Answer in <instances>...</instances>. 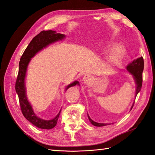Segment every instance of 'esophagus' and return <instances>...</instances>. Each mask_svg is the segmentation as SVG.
<instances>
[{"mask_svg":"<svg viewBox=\"0 0 155 155\" xmlns=\"http://www.w3.org/2000/svg\"><path fill=\"white\" fill-rule=\"evenodd\" d=\"M92 80V77L90 74H86L83 77V83L84 84H88Z\"/></svg>","mask_w":155,"mask_h":155,"instance_id":"34e87169","label":"esophagus"}]
</instances>
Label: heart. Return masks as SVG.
I'll return each mask as SVG.
<instances>
[{"label": "heart", "instance_id": "obj_1", "mask_svg": "<svg viewBox=\"0 0 155 155\" xmlns=\"http://www.w3.org/2000/svg\"><path fill=\"white\" fill-rule=\"evenodd\" d=\"M124 48L121 45H118L117 47H115L113 51H112L110 55V60L114 62H117L120 59L123 57L124 54Z\"/></svg>", "mask_w": 155, "mask_h": 155}]
</instances>
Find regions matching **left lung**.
<instances>
[{
	"mask_svg": "<svg viewBox=\"0 0 155 155\" xmlns=\"http://www.w3.org/2000/svg\"><path fill=\"white\" fill-rule=\"evenodd\" d=\"M143 69H144V60L143 57L137 58L136 59H134V61H133L130 63L128 64L127 66V70L130 72V74H132L133 76V78L134 81H135V83L137 84V88H136V96L137 94L139 93L141 89V87H142V83H143ZM134 102L133 104L132 105V107L130 108V110L132 109L133 106H134ZM88 118L89 119L90 122L92 123V124H93L94 126L96 127H103V126H106L107 124H107V123H97V122H94L93 120L90 118V117L88 116Z\"/></svg>",
	"mask_w": 155,
	"mask_h": 155,
	"instance_id": "1",
	"label": "left lung"
}]
</instances>
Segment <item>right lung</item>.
I'll list each match as a JSON object with an SVG mask.
<instances>
[{
  "instance_id": "right-lung-1",
  "label": "right lung",
  "mask_w": 155,
  "mask_h": 155,
  "mask_svg": "<svg viewBox=\"0 0 155 155\" xmlns=\"http://www.w3.org/2000/svg\"><path fill=\"white\" fill-rule=\"evenodd\" d=\"M64 37V35L57 33V32L54 31H41L40 33L32 38L27 48L25 49V52H23L19 62V69L17 78L16 81L15 89L18 97L22 113L32 124L38 128H43V129H51L57 125L61 110L54 118L48 120L42 119L35 114L32 108V106L28 101L27 95H26L25 80L26 73H27V69L31 58L38 52L41 51L42 48L47 47L50 44L62 40ZM77 84H79V83L76 81L68 85L66 88V90L68 89L69 87L75 86Z\"/></svg>"
}]
</instances>
